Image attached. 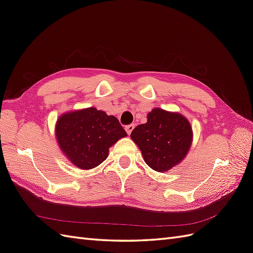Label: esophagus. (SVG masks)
I'll list each match as a JSON object with an SVG mask.
<instances>
[{
	"label": "esophagus",
	"mask_w": 253,
	"mask_h": 253,
	"mask_svg": "<svg viewBox=\"0 0 253 253\" xmlns=\"http://www.w3.org/2000/svg\"><path fill=\"white\" fill-rule=\"evenodd\" d=\"M134 127H135V126L134 125H128V126H126V133H127V135H129L132 133V131L134 129Z\"/></svg>",
	"instance_id": "obj_1"
}]
</instances>
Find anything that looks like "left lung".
Here are the masks:
<instances>
[{"label": "left lung", "mask_w": 253, "mask_h": 253, "mask_svg": "<svg viewBox=\"0 0 253 253\" xmlns=\"http://www.w3.org/2000/svg\"><path fill=\"white\" fill-rule=\"evenodd\" d=\"M147 118L145 124L133 129L131 138L151 169L166 172L187 156L192 144V127L182 115L158 108Z\"/></svg>", "instance_id": "8db88e82"}]
</instances>
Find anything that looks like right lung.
<instances>
[{
    "instance_id": "1",
    "label": "right lung",
    "mask_w": 253,
    "mask_h": 253,
    "mask_svg": "<svg viewBox=\"0 0 253 253\" xmlns=\"http://www.w3.org/2000/svg\"><path fill=\"white\" fill-rule=\"evenodd\" d=\"M55 133L64 155L83 170L103 163L112 145L126 136L116 117L95 108L61 115Z\"/></svg>"
}]
</instances>
